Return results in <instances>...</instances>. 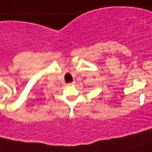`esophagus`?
I'll return each mask as SVG.
<instances>
[{
    "label": "esophagus",
    "instance_id": "esophagus-1",
    "mask_svg": "<svg viewBox=\"0 0 152 152\" xmlns=\"http://www.w3.org/2000/svg\"><path fill=\"white\" fill-rule=\"evenodd\" d=\"M74 82H73V83H68V86H72V85H74Z\"/></svg>",
    "mask_w": 152,
    "mask_h": 152
}]
</instances>
